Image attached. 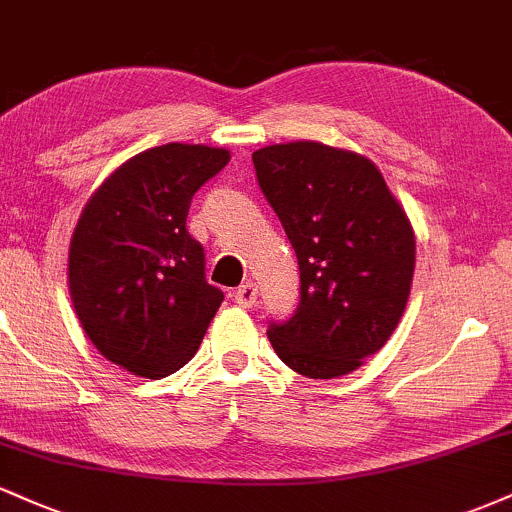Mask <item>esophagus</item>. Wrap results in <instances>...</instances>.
<instances>
[{"instance_id":"34e87169","label":"esophagus","mask_w":512,"mask_h":512,"mask_svg":"<svg viewBox=\"0 0 512 512\" xmlns=\"http://www.w3.org/2000/svg\"><path fill=\"white\" fill-rule=\"evenodd\" d=\"M236 303L240 308H252L257 303V284L255 281H245L243 286H238L236 293H233Z\"/></svg>"}]
</instances>
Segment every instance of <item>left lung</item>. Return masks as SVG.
Returning <instances> with one entry per match:
<instances>
[{
  "instance_id": "1",
  "label": "left lung",
  "mask_w": 512,
  "mask_h": 512,
  "mask_svg": "<svg viewBox=\"0 0 512 512\" xmlns=\"http://www.w3.org/2000/svg\"><path fill=\"white\" fill-rule=\"evenodd\" d=\"M252 163L301 269V303L269 325V342L305 378L351 373L402 320L414 228L375 163L354 151L289 142L255 151Z\"/></svg>"
}]
</instances>
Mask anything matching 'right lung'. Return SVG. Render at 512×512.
I'll return each mask as SVG.
<instances>
[{
  "label": "right lung",
  "instance_id": "obj_1",
  "mask_svg": "<svg viewBox=\"0 0 512 512\" xmlns=\"http://www.w3.org/2000/svg\"><path fill=\"white\" fill-rule=\"evenodd\" d=\"M231 161L226 149L163 144L122 163L81 211L69 293L86 337L115 366L166 378L197 354L223 291L185 221L195 192Z\"/></svg>",
  "mask_w": 512,
  "mask_h": 512
}]
</instances>
